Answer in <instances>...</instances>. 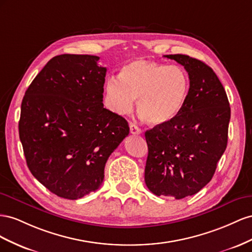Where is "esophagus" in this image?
<instances>
[{
  "instance_id": "1",
  "label": "esophagus",
  "mask_w": 252,
  "mask_h": 252,
  "mask_svg": "<svg viewBox=\"0 0 252 252\" xmlns=\"http://www.w3.org/2000/svg\"><path fill=\"white\" fill-rule=\"evenodd\" d=\"M130 132L133 135H139V134H141V130L135 124H131L130 125Z\"/></svg>"
}]
</instances>
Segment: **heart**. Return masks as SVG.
<instances>
[{"instance_id":"1","label":"heart","mask_w":252,"mask_h":252,"mask_svg":"<svg viewBox=\"0 0 252 252\" xmlns=\"http://www.w3.org/2000/svg\"><path fill=\"white\" fill-rule=\"evenodd\" d=\"M190 93V78L177 65L149 60H134L120 68L118 79L105 84V98L111 110L130 113L137 99V112L148 124L167 125L185 107Z\"/></svg>"}]
</instances>
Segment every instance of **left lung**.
<instances>
[{
    "label": "left lung",
    "mask_w": 252,
    "mask_h": 252,
    "mask_svg": "<svg viewBox=\"0 0 252 252\" xmlns=\"http://www.w3.org/2000/svg\"><path fill=\"white\" fill-rule=\"evenodd\" d=\"M182 64L190 78L183 111L171 122L145 133L148 158L145 182L157 196L182 199L211 181L228 141L230 106L213 69L186 55H167Z\"/></svg>",
    "instance_id": "1"
}]
</instances>
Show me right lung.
Wrapping results in <instances>:
<instances>
[{
  "label": "right lung",
  "instance_id": "add662e5",
  "mask_svg": "<svg viewBox=\"0 0 252 252\" xmlns=\"http://www.w3.org/2000/svg\"><path fill=\"white\" fill-rule=\"evenodd\" d=\"M98 60L91 55L54 57L21 105L19 135L27 167L62 198L98 190L107 158L130 132L124 117L103 107L106 68Z\"/></svg>",
  "mask_w": 252,
  "mask_h": 252
}]
</instances>
